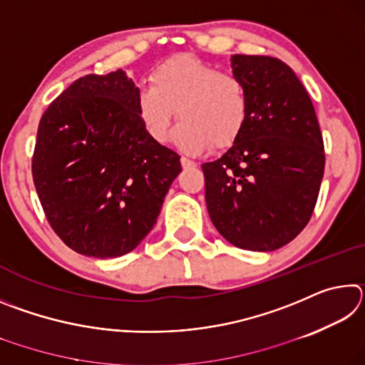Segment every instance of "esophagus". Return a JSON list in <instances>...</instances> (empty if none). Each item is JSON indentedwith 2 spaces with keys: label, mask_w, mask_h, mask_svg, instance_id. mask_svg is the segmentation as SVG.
<instances>
[{
  "label": "esophagus",
  "mask_w": 365,
  "mask_h": 365,
  "mask_svg": "<svg viewBox=\"0 0 365 365\" xmlns=\"http://www.w3.org/2000/svg\"><path fill=\"white\" fill-rule=\"evenodd\" d=\"M180 163H182V168H183V169H188V168H195V165H196V164L193 163V160H190L188 158H183V156L180 158Z\"/></svg>",
  "instance_id": "esophagus-1"
}]
</instances>
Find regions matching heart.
Masks as SVG:
<instances>
[{
  "mask_svg": "<svg viewBox=\"0 0 365 365\" xmlns=\"http://www.w3.org/2000/svg\"><path fill=\"white\" fill-rule=\"evenodd\" d=\"M248 109V88L237 73L220 72L190 54L159 64L150 76V88L137 98L140 120L158 143L168 140L177 110L182 122L175 140L190 153L230 148L243 132Z\"/></svg>",
  "mask_w": 365,
  "mask_h": 365,
  "instance_id": "1",
  "label": "heart"
}]
</instances>
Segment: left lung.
Listing matches in <instances>:
<instances>
[{"mask_svg":"<svg viewBox=\"0 0 365 365\" xmlns=\"http://www.w3.org/2000/svg\"><path fill=\"white\" fill-rule=\"evenodd\" d=\"M250 96L242 135L201 165L214 227L242 250L274 251L298 237L325 169L316 109L292 67L270 56L232 58Z\"/></svg>","mask_w":365,"mask_h":365,"instance_id":"left-lung-1","label":"left lung"}]
</instances>
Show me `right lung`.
I'll return each instance as SVG.
<instances>
[{
    "label": "right lung",
    "mask_w": 365,
    "mask_h": 365,
    "mask_svg": "<svg viewBox=\"0 0 365 365\" xmlns=\"http://www.w3.org/2000/svg\"><path fill=\"white\" fill-rule=\"evenodd\" d=\"M140 90L120 69L80 77L41 115L32 175L46 220L71 250L117 257L137 248L182 172L146 133Z\"/></svg>",
    "instance_id": "1"
}]
</instances>
